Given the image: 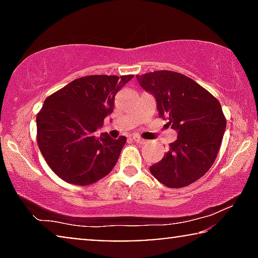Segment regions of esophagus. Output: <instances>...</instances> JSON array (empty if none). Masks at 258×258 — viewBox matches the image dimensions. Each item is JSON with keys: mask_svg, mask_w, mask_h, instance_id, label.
Wrapping results in <instances>:
<instances>
[{"mask_svg": "<svg viewBox=\"0 0 258 258\" xmlns=\"http://www.w3.org/2000/svg\"><path fill=\"white\" fill-rule=\"evenodd\" d=\"M133 141H135V142L140 143V144L146 143V141H144L143 139H141V137H139V136H133Z\"/></svg>", "mask_w": 258, "mask_h": 258, "instance_id": "esophagus-1", "label": "esophagus"}]
</instances>
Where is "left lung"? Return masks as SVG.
Returning <instances> with one entry per match:
<instances>
[{"label":"left lung","mask_w":258,"mask_h":258,"mask_svg":"<svg viewBox=\"0 0 258 258\" xmlns=\"http://www.w3.org/2000/svg\"><path fill=\"white\" fill-rule=\"evenodd\" d=\"M136 79L155 97L158 115L177 132V140L150 172L169 188L191 184L209 170L220 150L227 126L220 102L179 73L160 70Z\"/></svg>","instance_id":"1"}]
</instances>
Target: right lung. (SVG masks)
I'll use <instances>...</instances> for the list:
<instances>
[{"label": "right lung", "instance_id": "obj_1", "mask_svg": "<svg viewBox=\"0 0 258 258\" xmlns=\"http://www.w3.org/2000/svg\"><path fill=\"white\" fill-rule=\"evenodd\" d=\"M133 75L77 79L45 98L37 114V144L45 162L63 181L88 185L115 167L125 136L96 135L114 111L115 96Z\"/></svg>", "mask_w": 258, "mask_h": 258}]
</instances>
